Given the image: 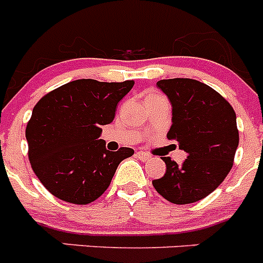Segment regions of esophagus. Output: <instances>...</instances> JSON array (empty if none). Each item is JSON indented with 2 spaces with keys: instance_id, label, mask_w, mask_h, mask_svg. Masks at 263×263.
Listing matches in <instances>:
<instances>
[{
  "instance_id": "1",
  "label": "esophagus",
  "mask_w": 263,
  "mask_h": 263,
  "mask_svg": "<svg viewBox=\"0 0 263 263\" xmlns=\"http://www.w3.org/2000/svg\"><path fill=\"white\" fill-rule=\"evenodd\" d=\"M137 157H138L141 160H143V162L152 159V155H148L147 153H143V152H138V153H137Z\"/></svg>"
}]
</instances>
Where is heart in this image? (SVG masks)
<instances>
[{"mask_svg": "<svg viewBox=\"0 0 263 263\" xmlns=\"http://www.w3.org/2000/svg\"><path fill=\"white\" fill-rule=\"evenodd\" d=\"M157 99H162V96L158 93H155V92H150V93L146 96V101H152V100H157Z\"/></svg>", "mask_w": 263, "mask_h": 263, "instance_id": "obj_1", "label": "heart"}]
</instances>
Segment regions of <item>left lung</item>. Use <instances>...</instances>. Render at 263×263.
<instances>
[{
  "label": "left lung",
  "mask_w": 263,
  "mask_h": 263,
  "mask_svg": "<svg viewBox=\"0 0 263 263\" xmlns=\"http://www.w3.org/2000/svg\"><path fill=\"white\" fill-rule=\"evenodd\" d=\"M157 87L173 106L167 138L188 157L180 166L162 157L166 174L153 185L171 203H195L215 191L233 166L240 139L236 113L221 95L197 80L168 79Z\"/></svg>",
  "instance_id": "8db88e82"
}]
</instances>
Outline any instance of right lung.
I'll list each match as a JSON object with an SVG mask.
<instances>
[{"mask_svg": "<svg viewBox=\"0 0 263 263\" xmlns=\"http://www.w3.org/2000/svg\"><path fill=\"white\" fill-rule=\"evenodd\" d=\"M134 81L104 83L80 79L62 85L38 101L26 126L29 159L41 183L58 199L89 204L111 182L118 164L134 154L130 147L106 150L101 126Z\"/></svg>", "mask_w": 263, "mask_h": 263, "instance_id": "add662e5", "label": "right lung"}]
</instances>
